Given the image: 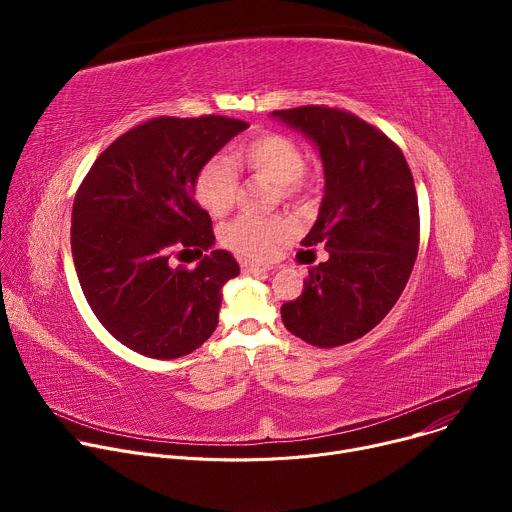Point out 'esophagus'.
Wrapping results in <instances>:
<instances>
[{"label": "esophagus", "mask_w": 512, "mask_h": 512, "mask_svg": "<svg viewBox=\"0 0 512 512\" xmlns=\"http://www.w3.org/2000/svg\"><path fill=\"white\" fill-rule=\"evenodd\" d=\"M243 273H251V275H259V273H267L271 269V265H263V263H253V261H243L241 263Z\"/></svg>", "instance_id": "obj_1"}]
</instances>
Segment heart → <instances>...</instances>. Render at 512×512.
Here are the masks:
<instances>
[{
	"label": "heart",
	"mask_w": 512,
	"mask_h": 512,
	"mask_svg": "<svg viewBox=\"0 0 512 512\" xmlns=\"http://www.w3.org/2000/svg\"><path fill=\"white\" fill-rule=\"evenodd\" d=\"M237 166L277 184L281 196H294L306 186L304 154L300 145L281 133H263L237 150L231 158L212 156L196 172L194 196L212 216L231 210L237 194ZM291 227L279 216L241 214L221 231L225 247L247 259H269L289 237Z\"/></svg>",
	"instance_id": "heart-1"
}]
</instances>
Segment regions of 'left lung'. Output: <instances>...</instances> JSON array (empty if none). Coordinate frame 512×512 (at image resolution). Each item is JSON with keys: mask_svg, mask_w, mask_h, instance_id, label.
I'll use <instances>...</instances> for the list:
<instances>
[{"mask_svg": "<svg viewBox=\"0 0 512 512\" xmlns=\"http://www.w3.org/2000/svg\"><path fill=\"white\" fill-rule=\"evenodd\" d=\"M271 117L306 135L324 168L318 218L302 245H322L328 259L281 306V320L312 346H342L371 332L407 285L419 245L413 176L397 145L352 113L306 105Z\"/></svg>", "mask_w": 512, "mask_h": 512, "instance_id": "1", "label": "left lung"}]
</instances>
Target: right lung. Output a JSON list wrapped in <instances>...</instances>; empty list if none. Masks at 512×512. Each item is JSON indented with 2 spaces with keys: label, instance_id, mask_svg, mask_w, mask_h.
Wrapping results in <instances>:
<instances>
[{
  "label": "right lung",
  "instance_id": "right-lung-1",
  "mask_svg": "<svg viewBox=\"0 0 512 512\" xmlns=\"http://www.w3.org/2000/svg\"><path fill=\"white\" fill-rule=\"evenodd\" d=\"M247 127L221 115L156 117L117 137L83 180L72 206V259L93 314L123 346L170 360L214 332L239 263L212 251L194 178ZM178 248L207 255L194 270L172 268Z\"/></svg>",
  "mask_w": 512,
  "mask_h": 512
}]
</instances>
